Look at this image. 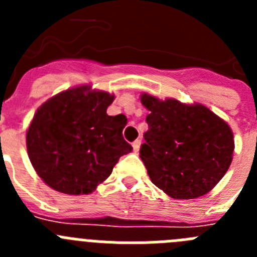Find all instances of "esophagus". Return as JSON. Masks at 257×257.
<instances>
[{
  "instance_id": "obj_1",
  "label": "esophagus",
  "mask_w": 257,
  "mask_h": 257,
  "mask_svg": "<svg viewBox=\"0 0 257 257\" xmlns=\"http://www.w3.org/2000/svg\"><path fill=\"white\" fill-rule=\"evenodd\" d=\"M140 145H142V140H135V142L133 143V148H134V152H138L140 149Z\"/></svg>"
}]
</instances>
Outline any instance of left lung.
<instances>
[{"mask_svg":"<svg viewBox=\"0 0 257 257\" xmlns=\"http://www.w3.org/2000/svg\"><path fill=\"white\" fill-rule=\"evenodd\" d=\"M148 131L140 158L152 183L175 199L210 192L228 171L234 140L230 127L202 104L142 95Z\"/></svg>","mask_w":257,"mask_h":257,"instance_id":"1","label":"left lung"}]
</instances>
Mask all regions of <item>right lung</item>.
Instances as JSON below:
<instances>
[{
  "instance_id": "right-lung-1",
  "label": "right lung",
  "mask_w": 257,
  "mask_h": 257,
  "mask_svg": "<svg viewBox=\"0 0 257 257\" xmlns=\"http://www.w3.org/2000/svg\"><path fill=\"white\" fill-rule=\"evenodd\" d=\"M114 100L88 86L69 88L38 108L27 131L32 166L42 180L64 194H88L112 174L131 147L122 136L123 114L108 115Z\"/></svg>"
}]
</instances>
